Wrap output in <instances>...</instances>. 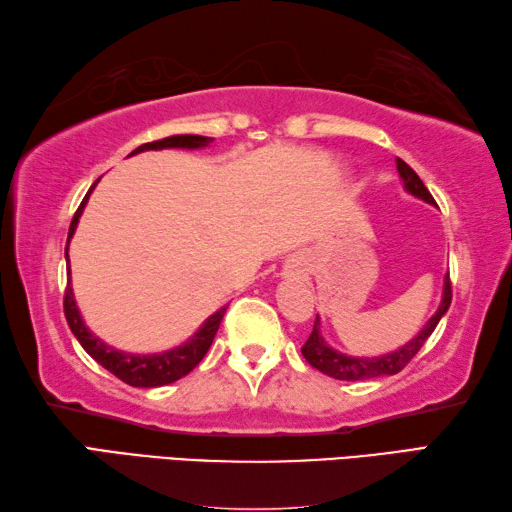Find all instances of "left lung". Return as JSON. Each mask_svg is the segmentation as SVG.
<instances>
[{
	"label": "left lung",
	"instance_id": "8db88e82",
	"mask_svg": "<svg viewBox=\"0 0 512 512\" xmlns=\"http://www.w3.org/2000/svg\"><path fill=\"white\" fill-rule=\"evenodd\" d=\"M397 170L399 177L404 182V190L410 195H415L419 199H424L428 204H435L433 195L428 193V188L424 186L422 179L410 168L404 159L397 157ZM450 299H453V288H450V277L446 275L444 279V293H442V304H439L437 313L428 319V324L419 330L417 337L410 339L408 344L402 348L393 350L388 355H379V357H350L339 353V350L330 348L326 344V339L322 337V328H319V317L315 319L313 333L306 339V344L302 346V355L306 357V362L322 370L324 375L333 377V379H342V382H364V379H375V377H386V375H397L410 359H413L419 348L426 344V339L433 335V330L437 328L439 319L446 315V310L450 306Z\"/></svg>",
	"mask_w": 512,
	"mask_h": 512
}]
</instances>
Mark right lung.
Here are the masks:
<instances>
[{"label":"right lung","instance_id":"1","mask_svg":"<svg viewBox=\"0 0 512 512\" xmlns=\"http://www.w3.org/2000/svg\"><path fill=\"white\" fill-rule=\"evenodd\" d=\"M213 142V137H202V135H173V137H164L157 139V142H148L142 144L139 148H135L130 155L144 153V150H162V148H204ZM99 182V179H97ZM95 182V184H97ZM95 184L90 186V190L86 193V197L79 204L77 213L70 222L68 228V242H66V264H68V244L70 237L75 235V228L79 217L84 213V206L88 202L90 193H93ZM226 313V306L219 308L215 315H210L206 322L202 324V328L197 333L184 342L182 346H177L173 350H164V353L157 355H130V353H122L113 346L104 344L102 339L95 337L90 333L88 326L84 324L82 315H79V308L75 302L73 295V286H70V268H68V284H66V293H64V315L66 322L73 330V335L77 337V342L82 344V348L86 353L95 359L97 364H102L108 373H113L117 379H122L124 384L135 386V388H157V386H166L173 384L177 379H182L184 375H188L199 362H202L204 355L208 353L210 344L217 335V328L222 324V317Z\"/></svg>","mask_w":512,"mask_h":512}]
</instances>
